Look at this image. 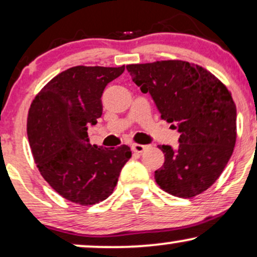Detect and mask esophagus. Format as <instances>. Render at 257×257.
<instances>
[{"label": "esophagus", "mask_w": 257, "mask_h": 257, "mask_svg": "<svg viewBox=\"0 0 257 257\" xmlns=\"http://www.w3.org/2000/svg\"><path fill=\"white\" fill-rule=\"evenodd\" d=\"M145 148H147V145H143V144H136V143H134V144L131 145L132 151H134V153H138V154L143 153Z\"/></svg>", "instance_id": "34e87169"}]
</instances>
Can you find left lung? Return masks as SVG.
<instances>
[{
	"label": "left lung",
	"mask_w": 257,
	"mask_h": 257,
	"mask_svg": "<svg viewBox=\"0 0 257 257\" xmlns=\"http://www.w3.org/2000/svg\"><path fill=\"white\" fill-rule=\"evenodd\" d=\"M132 81L149 93L161 118L180 132L176 149L158 145L163 166L157 185L179 198H193L213 185L236 143V104L227 88L202 66L161 61L126 66Z\"/></svg>",
	"instance_id": "obj_1"
}]
</instances>
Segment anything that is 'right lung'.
I'll use <instances>...</instances> for the list:
<instances>
[{
    "instance_id": "1",
    "label": "right lung",
    "mask_w": 257,
    "mask_h": 257,
    "mask_svg": "<svg viewBox=\"0 0 257 257\" xmlns=\"http://www.w3.org/2000/svg\"><path fill=\"white\" fill-rule=\"evenodd\" d=\"M119 68L78 65L53 77L31 104L27 136L38 169L66 200L82 206L103 201L131 158L127 145H91L88 126L102 114L101 96Z\"/></svg>"
}]
</instances>
